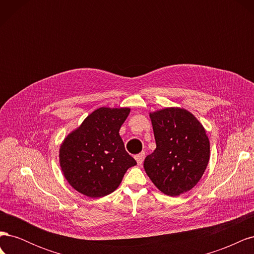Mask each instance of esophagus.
Wrapping results in <instances>:
<instances>
[{
    "label": "esophagus",
    "mask_w": 254,
    "mask_h": 254,
    "mask_svg": "<svg viewBox=\"0 0 254 254\" xmlns=\"http://www.w3.org/2000/svg\"><path fill=\"white\" fill-rule=\"evenodd\" d=\"M144 158H145V153H144V152L137 153V155H135V156H134V159H135V161H136L137 165H142V164H143Z\"/></svg>",
    "instance_id": "obj_1"
}]
</instances>
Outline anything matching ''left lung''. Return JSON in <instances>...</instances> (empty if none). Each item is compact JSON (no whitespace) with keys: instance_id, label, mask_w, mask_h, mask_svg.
I'll use <instances>...</instances> for the list:
<instances>
[{"instance_id":"8db88e82","label":"left lung","mask_w":254,"mask_h":254,"mask_svg":"<svg viewBox=\"0 0 254 254\" xmlns=\"http://www.w3.org/2000/svg\"><path fill=\"white\" fill-rule=\"evenodd\" d=\"M157 147L144 170L160 191L179 196L201 179L210 160V141L190 111L171 107L149 113Z\"/></svg>"}]
</instances>
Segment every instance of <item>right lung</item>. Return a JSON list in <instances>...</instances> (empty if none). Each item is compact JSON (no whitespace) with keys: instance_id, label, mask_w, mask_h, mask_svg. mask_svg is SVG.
Returning <instances> with one entry per match:
<instances>
[{"instance_id":"1","label":"right lung","mask_w":254,"mask_h":254,"mask_svg":"<svg viewBox=\"0 0 254 254\" xmlns=\"http://www.w3.org/2000/svg\"><path fill=\"white\" fill-rule=\"evenodd\" d=\"M129 112V108H98L61 144V171L82 195L99 198L111 194L128 168L136 164L119 133Z\"/></svg>"}]
</instances>
